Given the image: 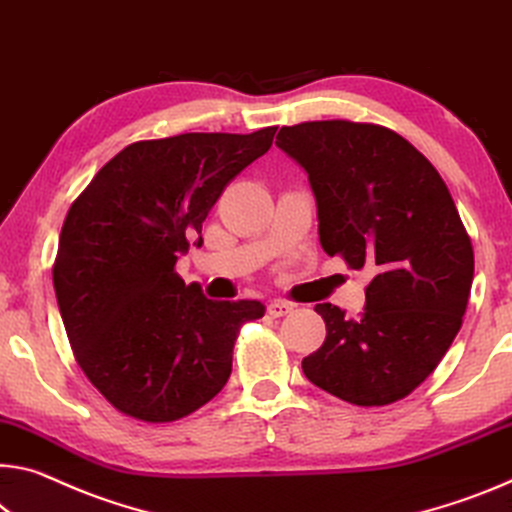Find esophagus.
I'll return each instance as SVG.
<instances>
[{
    "label": "esophagus",
    "mask_w": 512,
    "mask_h": 512,
    "mask_svg": "<svg viewBox=\"0 0 512 512\" xmlns=\"http://www.w3.org/2000/svg\"><path fill=\"white\" fill-rule=\"evenodd\" d=\"M266 310H269V314L278 319V316H287L294 312V303H287V300H271Z\"/></svg>",
    "instance_id": "obj_1"
}]
</instances>
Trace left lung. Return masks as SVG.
<instances>
[{"instance_id":"obj_1","label":"left lung","mask_w":512,"mask_h":512,"mask_svg":"<svg viewBox=\"0 0 512 512\" xmlns=\"http://www.w3.org/2000/svg\"><path fill=\"white\" fill-rule=\"evenodd\" d=\"M275 145L307 173L323 250L373 275L360 319L314 307L328 335L303 373L353 405L399 401L435 371L467 310L474 250L451 193L380 125L314 120L282 127Z\"/></svg>"}]
</instances>
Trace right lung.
Segmentation results:
<instances>
[{
	"mask_svg": "<svg viewBox=\"0 0 512 512\" xmlns=\"http://www.w3.org/2000/svg\"><path fill=\"white\" fill-rule=\"evenodd\" d=\"M275 129L136 141L72 202L52 269L56 303L81 371L127 417L166 424L225 387L259 300H209L175 273L202 223Z\"/></svg>",
	"mask_w": 512,
	"mask_h": 512,
	"instance_id": "1",
	"label": "right lung"
}]
</instances>
